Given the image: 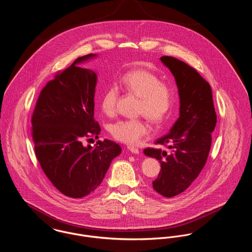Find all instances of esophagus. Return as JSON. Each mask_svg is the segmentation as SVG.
Wrapping results in <instances>:
<instances>
[{
	"mask_svg": "<svg viewBox=\"0 0 252 252\" xmlns=\"http://www.w3.org/2000/svg\"><path fill=\"white\" fill-rule=\"evenodd\" d=\"M127 150L129 152H131L132 154H135V155H138L139 154V149L136 148V147H133V146H127Z\"/></svg>",
	"mask_w": 252,
	"mask_h": 252,
	"instance_id": "1",
	"label": "esophagus"
}]
</instances>
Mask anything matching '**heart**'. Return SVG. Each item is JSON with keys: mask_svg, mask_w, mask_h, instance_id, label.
<instances>
[{"mask_svg": "<svg viewBox=\"0 0 252 252\" xmlns=\"http://www.w3.org/2000/svg\"><path fill=\"white\" fill-rule=\"evenodd\" d=\"M123 88L139 96L137 112L145 115L152 123L164 122L175 106L177 93L172 85L161 82L160 78L147 69H134L125 73L121 78ZM118 89L109 86L100 97V108L106 116L116 112ZM150 132V126L144 119L120 120L110 126L115 139L126 144H135Z\"/></svg>", "mask_w": 252, "mask_h": 252, "instance_id": "1", "label": "heart"}]
</instances>
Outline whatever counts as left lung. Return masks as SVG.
Returning <instances> with one entry per match:
<instances>
[{
  "label": "left lung",
  "mask_w": 252,
  "mask_h": 252,
  "mask_svg": "<svg viewBox=\"0 0 252 252\" xmlns=\"http://www.w3.org/2000/svg\"><path fill=\"white\" fill-rule=\"evenodd\" d=\"M162 63L175 77L180 96V117L169 133L156 141L158 148L144 154L157 158L161 170L154 189L171 198L184 192L205 166L217 125L210 84L193 67L174 57L162 56ZM166 146L168 150H161Z\"/></svg>",
  "instance_id": "1"
}]
</instances>
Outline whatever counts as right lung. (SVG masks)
Wrapping results in <instances>:
<instances>
[{
    "label": "right lung",
    "instance_id": "add662e5",
    "mask_svg": "<svg viewBox=\"0 0 252 252\" xmlns=\"http://www.w3.org/2000/svg\"><path fill=\"white\" fill-rule=\"evenodd\" d=\"M94 57H79L57 73L41 90L32 116L36 158L57 189L71 198L93 192L122 152L110 140L97 141L94 147L82 143L100 132L94 117L97 76L78 65Z\"/></svg>",
    "mask_w": 252,
    "mask_h": 252
}]
</instances>
